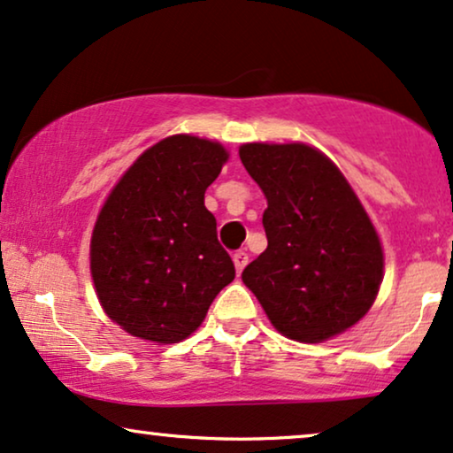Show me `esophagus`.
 Returning <instances> with one entry per match:
<instances>
[{
  "instance_id": "34e87169",
  "label": "esophagus",
  "mask_w": 453,
  "mask_h": 453,
  "mask_svg": "<svg viewBox=\"0 0 453 453\" xmlns=\"http://www.w3.org/2000/svg\"><path fill=\"white\" fill-rule=\"evenodd\" d=\"M248 260H250V256L245 254V251H234L233 262H234V268H237V274L243 273V268L248 266Z\"/></svg>"
}]
</instances>
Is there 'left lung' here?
<instances>
[{"label":"left lung","mask_w":453,"mask_h":453,"mask_svg":"<svg viewBox=\"0 0 453 453\" xmlns=\"http://www.w3.org/2000/svg\"><path fill=\"white\" fill-rule=\"evenodd\" d=\"M239 157L266 196L268 248L243 283L285 337L320 343L354 326L377 299L383 248L348 179L305 143H245Z\"/></svg>","instance_id":"obj_1"}]
</instances>
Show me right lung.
<instances>
[{"label": "right lung", "instance_id": "add662e5", "mask_svg": "<svg viewBox=\"0 0 453 453\" xmlns=\"http://www.w3.org/2000/svg\"><path fill=\"white\" fill-rule=\"evenodd\" d=\"M228 151L173 134L141 154L105 199L91 234V277L104 312L133 337L179 343L234 279L203 205Z\"/></svg>", "mask_w": 453, "mask_h": 453}]
</instances>
